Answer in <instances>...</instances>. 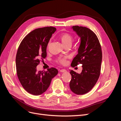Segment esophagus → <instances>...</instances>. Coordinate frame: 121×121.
Listing matches in <instances>:
<instances>
[{
    "label": "esophagus",
    "instance_id": "esophagus-1",
    "mask_svg": "<svg viewBox=\"0 0 121 121\" xmlns=\"http://www.w3.org/2000/svg\"><path fill=\"white\" fill-rule=\"evenodd\" d=\"M60 72H61V73H63V72H67V71L65 70V69H60Z\"/></svg>",
    "mask_w": 121,
    "mask_h": 121
}]
</instances>
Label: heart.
<instances>
[{
  "label": "heart",
  "instance_id": "obj_1",
  "mask_svg": "<svg viewBox=\"0 0 121 121\" xmlns=\"http://www.w3.org/2000/svg\"><path fill=\"white\" fill-rule=\"evenodd\" d=\"M60 39L62 43H63L65 46H66L69 44L71 45V44L73 41V37L70 34L67 33H64L60 35ZM50 44V42L49 41L48 44H47V47H48L49 46ZM57 61L58 63H60V64L65 65L67 63L66 57H58L57 60Z\"/></svg>",
  "mask_w": 121,
  "mask_h": 121
}]
</instances>
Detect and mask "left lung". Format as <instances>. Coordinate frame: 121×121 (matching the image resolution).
I'll return each mask as SVG.
<instances>
[{
	"mask_svg": "<svg viewBox=\"0 0 121 121\" xmlns=\"http://www.w3.org/2000/svg\"><path fill=\"white\" fill-rule=\"evenodd\" d=\"M73 30L81 38L78 53L74 58L71 66L82 64V71L78 74L71 70L69 87L73 92L82 95L88 92L99 77L102 61L100 44L96 34L89 28L74 26Z\"/></svg>",
	"mask_w": 121,
	"mask_h": 121,
	"instance_id": "obj_1",
	"label": "left lung"
}]
</instances>
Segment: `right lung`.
I'll list each match as a JSON object with an SVG mask.
<instances>
[{
  "label": "right lung",
  "mask_w": 121,
  "mask_h": 121,
  "mask_svg": "<svg viewBox=\"0 0 121 121\" xmlns=\"http://www.w3.org/2000/svg\"><path fill=\"white\" fill-rule=\"evenodd\" d=\"M53 27L35 29L21 42L16 55L17 77L23 87L29 93L39 95L46 91L52 79L58 73L54 68L47 71H37L41 59L46 57V48L50 38L56 31Z\"/></svg>",
  "instance_id": "obj_1"
}]
</instances>
